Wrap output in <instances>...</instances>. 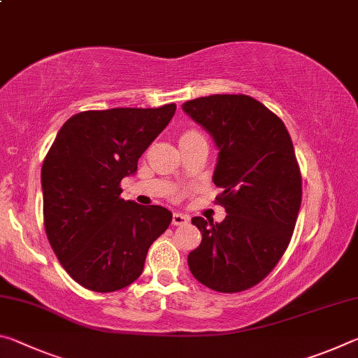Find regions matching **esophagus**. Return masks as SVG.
Wrapping results in <instances>:
<instances>
[{
	"label": "esophagus",
	"mask_w": 358,
	"mask_h": 358,
	"mask_svg": "<svg viewBox=\"0 0 358 358\" xmlns=\"http://www.w3.org/2000/svg\"><path fill=\"white\" fill-rule=\"evenodd\" d=\"M187 221H189V216L183 213H173L172 216L173 226H183V224H186Z\"/></svg>",
	"instance_id": "34e87169"
}]
</instances>
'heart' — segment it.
<instances>
[{
    "instance_id": "obj_1",
    "label": "heart",
    "mask_w": 358,
    "mask_h": 358,
    "mask_svg": "<svg viewBox=\"0 0 358 358\" xmlns=\"http://www.w3.org/2000/svg\"><path fill=\"white\" fill-rule=\"evenodd\" d=\"M187 132H196V131H187Z\"/></svg>"
}]
</instances>
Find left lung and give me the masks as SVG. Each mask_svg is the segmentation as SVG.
Listing matches in <instances>:
<instances>
[{"instance_id":"8db88e82","label":"left lung","mask_w":358,"mask_h":358,"mask_svg":"<svg viewBox=\"0 0 358 358\" xmlns=\"http://www.w3.org/2000/svg\"><path fill=\"white\" fill-rule=\"evenodd\" d=\"M183 110L220 148L213 181L226 210L220 224L192 217L202 243L187 256L191 273L216 292L251 289L275 268L292 238L301 173L282 120L246 94H211Z\"/></svg>"}]
</instances>
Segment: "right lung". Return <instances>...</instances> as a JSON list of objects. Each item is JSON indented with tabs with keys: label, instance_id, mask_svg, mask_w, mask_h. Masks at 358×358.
Listing matches in <instances>:
<instances>
[{
	"label": "right lung",
	"instance_id": "1",
	"mask_svg": "<svg viewBox=\"0 0 358 358\" xmlns=\"http://www.w3.org/2000/svg\"><path fill=\"white\" fill-rule=\"evenodd\" d=\"M177 106L76 113L42 164L44 227L69 276L94 292H115L142 275L153 241L171 226L159 205L121 199V180L164 131Z\"/></svg>",
	"mask_w": 358,
	"mask_h": 358
}]
</instances>
